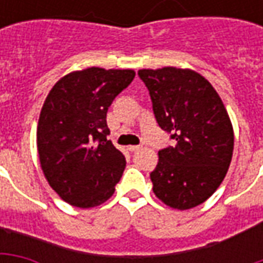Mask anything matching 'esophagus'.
I'll return each mask as SVG.
<instances>
[{
	"mask_svg": "<svg viewBox=\"0 0 263 263\" xmlns=\"http://www.w3.org/2000/svg\"><path fill=\"white\" fill-rule=\"evenodd\" d=\"M128 149L131 151V152H135L138 149H141V146H137V145H131V146H128Z\"/></svg>",
	"mask_w": 263,
	"mask_h": 263,
	"instance_id": "esophagus-1",
	"label": "esophagus"
}]
</instances>
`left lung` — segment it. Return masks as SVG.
Wrapping results in <instances>:
<instances>
[{
  "label": "left lung",
  "instance_id": "8db88e82",
  "mask_svg": "<svg viewBox=\"0 0 263 263\" xmlns=\"http://www.w3.org/2000/svg\"><path fill=\"white\" fill-rule=\"evenodd\" d=\"M138 74L158 124L175 139L158 152L151 173L155 196L172 209H193L213 196L228 172L234 151L230 115L214 87L194 70L167 66Z\"/></svg>",
  "mask_w": 263,
  "mask_h": 263
}]
</instances>
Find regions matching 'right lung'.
<instances>
[{
    "instance_id": "1",
    "label": "right lung",
    "mask_w": 263,
    "mask_h": 263,
    "mask_svg": "<svg viewBox=\"0 0 263 263\" xmlns=\"http://www.w3.org/2000/svg\"><path fill=\"white\" fill-rule=\"evenodd\" d=\"M134 77L132 69L76 70L52 87L43 103L39 162L50 187L70 205L91 209L114 194L125 158L107 139V111Z\"/></svg>"
}]
</instances>
